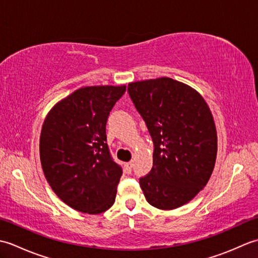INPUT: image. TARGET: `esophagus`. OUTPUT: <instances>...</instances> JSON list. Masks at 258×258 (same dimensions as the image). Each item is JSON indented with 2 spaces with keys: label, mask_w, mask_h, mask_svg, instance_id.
Instances as JSON below:
<instances>
[{
  "label": "esophagus",
  "mask_w": 258,
  "mask_h": 258,
  "mask_svg": "<svg viewBox=\"0 0 258 258\" xmlns=\"http://www.w3.org/2000/svg\"><path fill=\"white\" fill-rule=\"evenodd\" d=\"M132 168H133V163L132 162H128L125 164V172L127 174L132 173Z\"/></svg>",
  "instance_id": "obj_1"
}]
</instances>
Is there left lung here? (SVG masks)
I'll use <instances>...</instances> for the list:
<instances>
[{"label":"left lung","instance_id":"1","mask_svg":"<svg viewBox=\"0 0 258 258\" xmlns=\"http://www.w3.org/2000/svg\"><path fill=\"white\" fill-rule=\"evenodd\" d=\"M127 92L154 145L153 167L140 178L141 188L152 206L174 210L199 194L215 166L210 107L200 93L169 78L130 83Z\"/></svg>","mask_w":258,"mask_h":258}]
</instances>
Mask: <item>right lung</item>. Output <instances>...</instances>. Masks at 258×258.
<instances>
[{
    "mask_svg": "<svg viewBox=\"0 0 258 258\" xmlns=\"http://www.w3.org/2000/svg\"><path fill=\"white\" fill-rule=\"evenodd\" d=\"M126 86H87L54 106L43 124V172L59 199L74 210L100 214L115 202L123 169L106 143V122Z\"/></svg>",
    "mask_w": 258,
    "mask_h": 258,
    "instance_id": "obj_1",
    "label": "right lung"
}]
</instances>
